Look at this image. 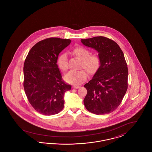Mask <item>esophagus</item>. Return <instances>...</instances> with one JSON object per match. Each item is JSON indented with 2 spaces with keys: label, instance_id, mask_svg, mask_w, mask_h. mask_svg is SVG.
<instances>
[{
  "label": "esophagus",
  "instance_id": "esophagus-1",
  "mask_svg": "<svg viewBox=\"0 0 152 152\" xmlns=\"http://www.w3.org/2000/svg\"><path fill=\"white\" fill-rule=\"evenodd\" d=\"M73 88H74V89H78V88H79V86H73Z\"/></svg>",
  "mask_w": 152,
  "mask_h": 152
}]
</instances>
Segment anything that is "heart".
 <instances>
[{
  "label": "heart",
  "instance_id": "1",
  "mask_svg": "<svg viewBox=\"0 0 152 152\" xmlns=\"http://www.w3.org/2000/svg\"><path fill=\"white\" fill-rule=\"evenodd\" d=\"M71 52L73 56L81 60L80 68L85 69L89 75H94L99 69L101 59L97 54H90V51L88 48L81 45L73 48ZM57 64L59 69L63 72H65L68 70L67 56L65 53H62L58 56ZM85 70L81 69L76 72H70L65 75L64 79L72 84H80L85 81L88 77L86 70Z\"/></svg>",
  "mask_w": 152,
  "mask_h": 152
}]
</instances>
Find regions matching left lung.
<instances>
[{
  "instance_id": "obj_1",
  "label": "left lung",
  "mask_w": 152,
  "mask_h": 152,
  "mask_svg": "<svg viewBox=\"0 0 152 152\" xmlns=\"http://www.w3.org/2000/svg\"><path fill=\"white\" fill-rule=\"evenodd\" d=\"M81 43L98 51L99 69L84 85L87 94L84 104L96 115L113 112L123 100L128 89V66L123 52L115 41L104 36L81 39Z\"/></svg>"
}]
</instances>
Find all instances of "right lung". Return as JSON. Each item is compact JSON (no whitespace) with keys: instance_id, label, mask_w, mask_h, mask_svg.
<instances>
[{"instance_id":"1","label":"right lung","mask_w":152,"mask_h":152,"mask_svg":"<svg viewBox=\"0 0 152 152\" xmlns=\"http://www.w3.org/2000/svg\"><path fill=\"white\" fill-rule=\"evenodd\" d=\"M70 39L47 38L35 44L26 58L23 86L28 100L38 113L58 114L64 108V93L71 86L62 79L57 59Z\"/></svg>"}]
</instances>
